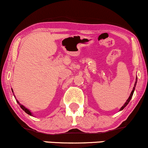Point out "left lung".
<instances>
[{"label": "left lung", "mask_w": 148, "mask_h": 148, "mask_svg": "<svg viewBox=\"0 0 148 148\" xmlns=\"http://www.w3.org/2000/svg\"><path fill=\"white\" fill-rule=\"evenodd\" d=\"M136 83H137V77H136V82H135V84H134V88H133V90H132V93H131V94H130V96H129V99H128L127 100V101H126L125 103H124V105L122 106V108H121L120 110H119V111H121V110H123V109L124 108H125L126 106H127L128 105V103H129V101H130L131 99H132V96H133V94H134V90H135V87H136Z\"/></svg>", "instance_id": "8db88e82"}]
</instances>
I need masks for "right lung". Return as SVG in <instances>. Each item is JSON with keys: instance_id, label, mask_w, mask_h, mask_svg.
Wrapping results in <instances>:
<instances>
[{"instance_id": "right-lung-1", "label": "right lung", "mask_w": 148, "mask_h": 148, "mask_svg": "<svg viewBox=\"0 0 148 148\" xmlns=\"http://www.w3.org/2000/svg\"><path fill=\"white\" fill-rule=\"evenodd\" d=\"M12 92H13V90H12ZM13 94H14V93H13ZM16 102L18 103V104H19V105L20 106L21 108L22 109V110H24V112H26V113H27L28 114H29V115H31V116H33V114H32V112H31V111H30V110H29V109H28V108H26L25 107V106H23V105H21V104L20 103H19V101H18L17 100H16Z\"/></svg>"}]
</instances>
